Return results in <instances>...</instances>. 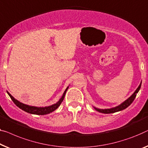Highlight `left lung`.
Segmentation results:
<instances>
[{
	"label": "left lung",
	"mask_w": 148,
	"mask_h": 148,
	"mask_svg": "<svg viewBox=\"0 0 148 148\" xmlns=\"http://www.w3.org/2000/svg\"><path fill=\"white\" fill-rule=\"evenodd\" d=\"M141 85H142V83L140 84V86H138V88L136 89V91L134 92V93L132 94V95L127 100H125L124 102H123L122 104L114 108H111V109L101 110V109L96 108H95V109L97 110V111H98L99 112H101V113H104V114H112V113H114V112H119V111H121V110H122L125 109L126 108L128 107L132 102H133V101L134 100V99H135L136 95H137L138 92H139V90H140V89Z\"/></svg>",
	"instance_id": "8db88e82"
}]
</instances>
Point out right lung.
I'll return each mask as SVG.
<instances>
[{
	"mask_svg": "<svg viewBox=\"0 0 148 148\" xmlns=\"http://www.w3.org/2000/svg\"><path fill=\"white\" fill-rule=\"evenodd\" d=\"M68 88V87L66 88V89L64 92L62 97L60 100L58 101V102H57L56 103H55V104L52 105V106H50L45 107V108H38V107L30 106L24 104V103L19 102L18 101L16 100V99H14L9 93H8V92H7V93L8 95H9V96L10 97L11 100L13 101V102H14L15 104H16L17 106L19 108H21L23 110H24V111H25L30 114H36V115H45V114H48L50 113V112H52L53 111H54L55 110L58 108L59 107V106L61 104L62 102L63 101L66 92Z\"/></svg>",
	"mask_w": 148,
	"mask_h": 148,
	"instance_id": "1",
	"label": "right lung"
}]
</instances>
